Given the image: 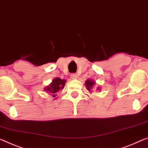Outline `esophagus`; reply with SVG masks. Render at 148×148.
I'll return each mask as SVG.
<instances>
[{"mask_svg": "<svg viewBox=\"0 0 148 148\" xmlns=\"http://www.w3.org/2000/svg\"><path fill=\"white\" fill-rule=\"evenodd\" d=\"M71 78L72 79H76L77 78V74H75V73L71 74Z\"/></svg>", "mask_w": 148, "mask_h": 148, "instance_id": "34e87169", "label": "esophagus"}]
</instances>
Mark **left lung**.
<instances>
[{
  "label": "left lung",
  "instance_id": "1",
  "mask_svg": "<svg viewBox=\"0 0 148 148\" xmlns=\"http://www.w3.org/2000/svg\"><path fill=\"white\" fill-rule=\"evenodd\" d=\"M95 81H93L92 79H87V81H85V85L86 88H87V89L90 92H92L91 89H92L93 86L95 85ZM97 90H101V88H100L99 87H97Z\"/></svg>",
  "mask_w": 148,
  "mask_h": 148
}]
</instances>
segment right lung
Instances as JSON below:
<instances>
[{
    "instance_id": "add662e5",
    "label": "right lung",
    "mask_w": 148,
    "mask_h": 148,
    "mask_svg": "<svg viewBox=\"0 0 148 148\" xmlns=\"http://www.w3.org/2000/svg\"><path fill=\"white\" fill-rule=\"evenodd\" d=\"M65 83H66L65 79H61L57 77V78L53 79V81L48 86L44 87V90L49 93L53 98V99L56 100L57 99V93L60 90H63V88L65 87Z\"/></svg>"
}]
</instances>
